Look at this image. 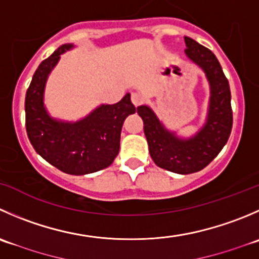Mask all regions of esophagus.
Returning <instances> with one entry per match:
<instances>
[{
	"mask_svg": "<svg viewBox=\"0 0 259 259\" xmlns=\"http://www.w3.org/2000/svg\"><path fill=\"white\" fill-rule=\"evenodd\" d=\"M132 102L134 104L135 107L140 106V105L144 102V99H143V96L140 94H138V92H133L132 94Z\"/></svg>",
	"mask_w": 259,
	"mask_h": 259,
	"instance_id": "esophagus-1",
	"label": "esophagus"
}]
</instances>
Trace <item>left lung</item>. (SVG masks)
<instances>
[{"instance_id":"1","label":"left lung","mask_w":259,"mask_h":259,"mask_svg":"<svg viewBox=\"0 0 259 259\" xmlns=\"http://www.w3.org/2000/svg\"><path fill=\"white\" fill-rule=\"evenodd\" d=\"M185 42L187 57L204 69L211 86L206 125L191 139H178L163 127L149 107H138L152 159L158 167L180 175L204 169L227 144L233 126L229 82L219 60L211 50L191 37L186 36Z\"/></svg>"}]
</instances>
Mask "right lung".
<instances>
[{
	"mask_svg": "<svg viewBox=\"0 0 259 259\" xmlns=\"http://www.w3.org/2000/svg\"><path fill=\"white\" fill-rule=\"evenodd\" d=\"M72 48L62 45L42 60L32 76L25 97V125L30 143L47 162L68 175H87L109 167L120 149L124 120L134 114L130 95L115 105H102L74 124L53 120L42 104L48 74L60 54Z\"/></svg>",
	"mask_w": 259,
	"mask_h": 259,
	"instance_id": "add662e5",
	"label": "right lung"
}]
</instances>
